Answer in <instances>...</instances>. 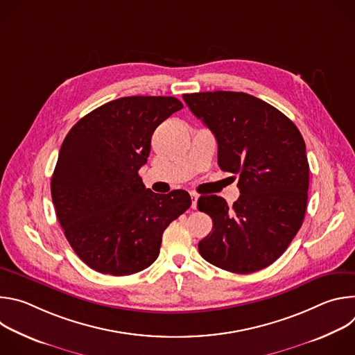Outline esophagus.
<instances>
[{"mask_svg":"<svg viewBox=\"0 0 355 355\" xmlns=\"http://www.w3.org/2000/svg\"><path fill=\"white\" fill-rule=\"evenodd\" d=\"M198 193H195V192H191V199H192V209H196V202H198Z\"/></svg>","mask_w":355,"mask_h":355,"instance_id":"obj_1","label":"esophagus"}]
</instances>
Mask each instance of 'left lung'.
I'll use <instances>...</instances> for the list:
<instances>
[{
	"label": "left lung",
	"mask_w": 355,
	"mask_h": 355,
	"mask_svg": "<svg viewBox=\"0 0 355 355\" xmlns=\"http://www.w3.org/2000/svg\"><path fill=\"white\" fill-rule=\"evenodd\" d=\"M182 98L215 135L219 167L239 174L240 198L232 208L218 195L198 199V209L214 222L198 244L200 256L230 272L260 271L282 256L305 218V140L289 118L250 94L214 91Z\"/></svg>",
	"instance_id": "obj_1"
}]
</instances>
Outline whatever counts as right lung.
<instances>
[{"instance_id": "right-lung-1", "label": "right lung", "mask_w": 355, "mask_h": 355, "mask_svg": "<svg viewBox=\"0 0 355 355\" xmlns=\"http://www.w3.org/2000/svg\"><path fill=\"white\" fill-rule=\"evenodd\" d=\"M181 108L174 96H123L67 133L50 189L64 236L89 268L116 277L147 268L167 226L191 207L187 191L155 193L139 175L156 128Z\"/></svg>"}]
</instances>
